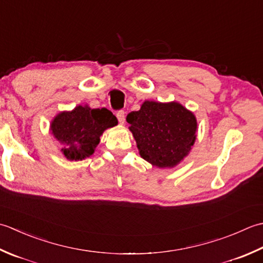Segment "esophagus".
<instances>
[{
  "instance_id": "34e87169",
  "label": "esophagus",
  "mask_w": 263,
  "mask_h": 263,
  "mask_svg": "<svg viewBox=\"0 0 263 263\" xmlns=\"http://www.w3.org/2000/svg\"><path fill=\"white\" fill-rule=\"evenodd\" d=\"M116 116H117V118H118V121H119V124H120V125H124V124H125V120H126L125 111H124V110L117 111Z\"/></svg>"
}]
</instances>
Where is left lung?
Listing matches in <instances>:
<instances>
[{"instance_id": "8db88e82", "label": "left lung", "mask_w": 263, "mask_h": 263, "mask_svg": "<svg viewBox=\"0 0 263 263\" xmlns=\"http://www.w3.org/2000/svg\"><path fill=\"white\" fill-rule=\"evenodd\" d=\"M141 157L159 168L178 164L195 142L196 119L176 102L145 101L141 110L127 116Z\"/></svg>"}]
</instances>
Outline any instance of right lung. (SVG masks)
I'll use <instances>...</instances> for the list:
<instances>
[{
  "label": "right lung",
  "mask_w": 263,
  "mask_h": 263,
  "mask_svg": "<svg viewBox=\"0 0 263 263\" xmlns=\"http://www.w3.org/2000/svg\"><path fill=\"white\" fill-rule=\"evenodd\" d=\"M118 124L108 109H90L79 105L70 112H62L52 121L51 130L62 144V153L68 160H83L92 155L106 128Z\"/></svg>",
  "instance_id": "right-lung-1"
}]
</instances>
